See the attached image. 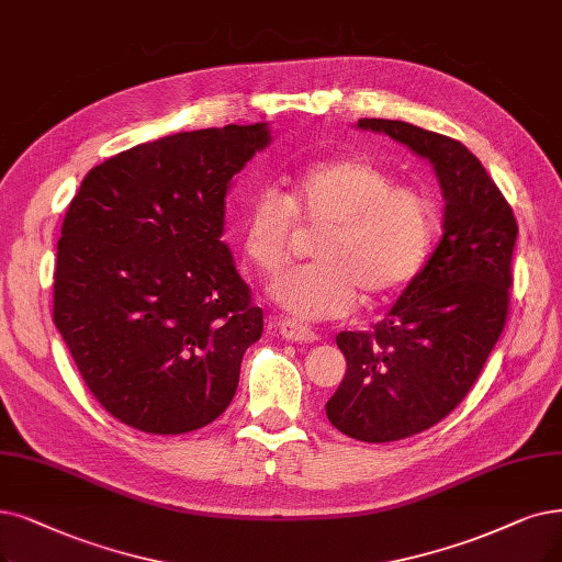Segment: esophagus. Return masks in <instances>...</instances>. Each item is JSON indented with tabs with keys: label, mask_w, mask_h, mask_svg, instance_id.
Segmentation results:
<instances>
[{
	"label": "esophagus",
	"mask_w": 562,
	"mask_h": 562,
	"mask_svg": "<svg viewBox=\"0 0 562 562\" xmlns=\"http://www.w3.org/2000/svg\"><path fill=\"white\" fill-rule=\"evenodd\" d=\"M279 331L285 341H295V344H313L318 341V334L295 323V321H281L279 323Z\"/></svg>",
	"instance_id": "34e87169"
}]
</instances>
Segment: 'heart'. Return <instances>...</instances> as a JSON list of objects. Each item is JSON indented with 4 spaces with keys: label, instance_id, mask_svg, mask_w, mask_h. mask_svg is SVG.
Wrapping results in <instances>:
<instances>
[{
    "label": "heart",
    "instance_id": "obj_1",
    "mask_svg": "<svg viewBox=\"0 0 562 562\" xmlns=\"http://www.w3.org/2000/svg\"><path fill=\"white\" fill-rule=\"evenodd\" d=\"M362 156L313 164L285 177L283 191H258L241 218V251L265 274L293 258L297 228L318 231L316 262L281 277L272 300L297 321L344 318L359 293L369 304L406 288L431 254L436 205L422 189Z\"/></svg>",
    "mask_w": 562,
    "mask_h": 562
}]
</instances>
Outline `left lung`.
<instances>
[{"label": "left lung", "instance_id": "left-lung-1", "mask_svg": "<svg viewBox=\"0 0 562 562\" xmlns=\"http://www.w3.org/2000/svg\"><path fill=\"white\" fill-rule=\"evenodd\" d=\"M434 166L445 198L442 237L422 272L371 331H341L346 375L327 419L364 442L431 429L475 385L501 339L512 285L516 218L473 151L398 120H359Z\"/></svg>", "mask_w": 562, "mask_h": 562}]
</instances>
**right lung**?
Masks as SVG:
<instances>
[{
  "label": "right lung",
  "mask_w": 562,
  "mask_h": 562,
  "mask_svg": "<svg viewBox=\"0 0 562 562\" xmlns=\"http://www.w3.org/2000/svg\"><path fill=\"white\" fill-rule=\"evenodd\" d=\"M267 124L175 133L92 168L61 223L53 321L89 392L177 436L231 406L262 311L221 239L231 179Z\"/></svg>",
  "instance_id": "obj_1"
}]
</instances>
